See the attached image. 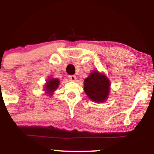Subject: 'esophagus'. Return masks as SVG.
<instances>
[{"mask_svg": "<svg viewBox=\"0 0 154 154\" xmlns=\"http://www.w3.org/2000/svg\"><path fill=\"white\" fill-rule=\"evenodd\" d=\"M69 80H70V81H75V80H76V76H75V75H69Z\"/></svg>", "mask_w": 154, "mask_h": 154, "instance_id": "1", "label": "esophagus"}]
</instances>
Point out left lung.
Listing matches in <instances>:
<instances>
[{"instance_id":"8db88e82","label":"left lung","mask_w":154,"mask_h":154,"mask_svg":"<svg viewBox=\"0 0 154 154\" xmlns=\"http://www.w3.org/2000/svg\"><path fill=\"white\" fill-rule=\"evenodd\" d=\"M110 81L98 71H92L84 81V91L90 100L97 103L105 102L110 91Z\"/></svg>"}]
</instances>
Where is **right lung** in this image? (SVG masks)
Segmentation results:
<instances>
[{
    "label": "right lung",
    "instance_id": "right-lung-1",
    "mask_svg": "<svg viewBox=\"0 0 154 154\" xmlns=\"http://www.w3.org/2000/svg\"><path fill=\"white\" fill-rule=\"evenodd\" d=\"M59 85H60V81H59V79L50 78L46 82L44 90L46 91V93L50 94V95H52L53 92L55 91L57 88H58Z\"/></svg>",
    "mask_w": 154,
    "mask_h": 154
}]
</instances>
